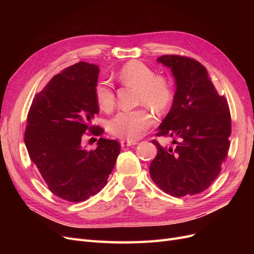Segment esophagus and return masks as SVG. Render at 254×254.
I'll use <instances>...</instances> for the list:
<instances>
[{"instance_id":"obj_1","label":"esophagus","mask_w":254,"mask_h":254,"mask_svg":"<svg viewBox=\"0 0 254 254\" xmlns=\"http://www.w3.org/2000/svg\"><path fill=\"white\" fill-rule=\"evenodd\" d=\"M135 144H136V142L135 141H131V140H122L121 141V146H122V147H125V146H133Z\"/></svg>"}]
</instances>
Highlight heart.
Returning <instances> with one entry per match:
<instances>
[{
  "mask_svg": "<svg viewBox=\"0 0 254 254\" xmlns=\"http://www.w3.org/2000/svg\"><path fill=\"white\" fill-rule=\"evenodd\" d=\"M118 79L124 86L137 89V103L157 112H163L171 106L174 90L165 76L155 75L152 68L141 61H129L119 72ZM95 101L99 108L110 111L115 105L113 86L107 80H98L94 88ZM155 124V118L147 109L120 111L109 121V131L118 137L137 140Z\"/></svg>",
  "mask_w": 254,
  "mask_h": 254,
  "instance_id": "heart-1",
  "label": "heart"
}]
</instances>
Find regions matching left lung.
Instances as JSON below:
<instances>
[{"label":"left lung","mask_w":254,"mask_h":254,"mask_svg":"<svg viewBox=\"0 0 254 254\" xmlns=\"http://www.w3.org/2000/svg\"><path fill=\"white\" fill-rule=\"evenodd\" d=\"M158 63L170 67L176 81L173 106L158 128V136H177L176 147L164 148L149 166L152 181L176 197L205 190L217 178L227 158L231 134V115L206 68L195 59L163 55Z\"/></svg>","instance_id":"8db88e82"}]
</instances>
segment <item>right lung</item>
Masks as SVG:
<instances>
[{
	"label": "right lung",
	"mask_w": 254,
	"mask_h": 254,
	"mask_svg": "<svg viewBox=\"0 0 254 254\" xmlns=\"http://www.w3.org/2000/svg\"><path fill=\"white\" fill-rule=\"evenodd\" d=\"M99 68L80 61L54 76L36 94L27 114L24 142L50 190L66 201H84L107 183L121 151L115 140L99 137L86 150V132L101 135L91 122L99 112L94 88Z\"/></svg>",
	"instance_id": "1"
}]
</instances>
